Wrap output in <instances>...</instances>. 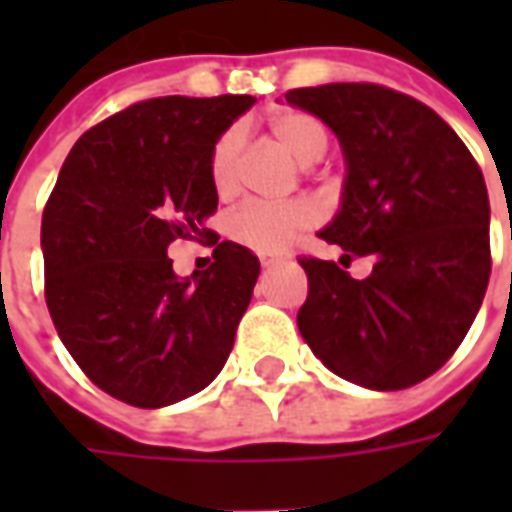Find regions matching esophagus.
Wrapping results in <instances>:
<instances>
[{
  "mask_svg": "<svg viewBox=\"0 0 512 512\" xmlns=\"http://www.w3.org/2000/svg\"><path fill=\"white\" fill-rule=\"evenodd\" d=\"M260 263H263V266H274V263H279V257L277 255H263L260 257Z\"/></svg>",
  "mask_w": 512,
  "mask_h": 512,
  "instance_id": "1",
  "label": "esophagus"
}]
</instances>
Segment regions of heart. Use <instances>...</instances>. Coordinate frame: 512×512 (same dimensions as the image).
<instances>
[{"instance_id":"heart-1","label":"heart","mask_w":512,"mask_h":512,"mask_svg":"<svg viewBox=\"0 0 512 512\" xmlns=\"http://www.w3.org/2000/svg\"><path fill=\"white\" fill-rule=\"evenodd\" d=\"M268 134L288 156L299 164H315L329 147V131L321 120L301 109H285L268 120ZM241 150H244V134L241 128H230L219 136L213 145L211 156V183L219 197H230L238 189L241 175ZM318 222V211L310 202L288 200V202H244L235 208L227 230L233 241L249 246L263 255H277L288 249L301 233L312 230Z\"/></svg>"}]
</instances>
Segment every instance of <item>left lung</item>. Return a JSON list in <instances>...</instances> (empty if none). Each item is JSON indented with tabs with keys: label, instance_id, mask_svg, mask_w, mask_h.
Here are the masks:
<instances>
[{
	"label": "left lung",
	"instance_id": "8db88e82",
	"mask_svg": "<svg viewBox=\"0 0 512 512\" xmlns=\"http://www.w3.org/2000/svg\"><path fill=\"white\" fill-rule=\"evenodd\" d=\"M288 104L340 136L343 211L321 233L343 260L370 257L354 279L299 257L307 301L299 332L332 373L367 389H408L450 359L491 277L488 189L477 161L430 106L384 84L288 90Z\"/></svg>",
	"mask_w": 512,
	"mask_h": 512
}]
</instances>
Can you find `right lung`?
<instances>
[{
	"instance_id": "right-lung-1",
	"label": "right lung",
	"mask_w": 512,
	"mask_h": 512,
	"mask_svg": "<svg viewBox=\"0 0 512 512\" xmlns=\"http://www.w3.org/2000/svg\"><path fill=\"white\" fill-rule=\"evenodd\" d=\"M252 104V95L136 101L79 136L43 208L51 321L84 376L128 406L200 392L233 351L257 255L212 235V266L178 280L166 249L211 234L213 145Z\"/></svg>"
}]
</instances>
